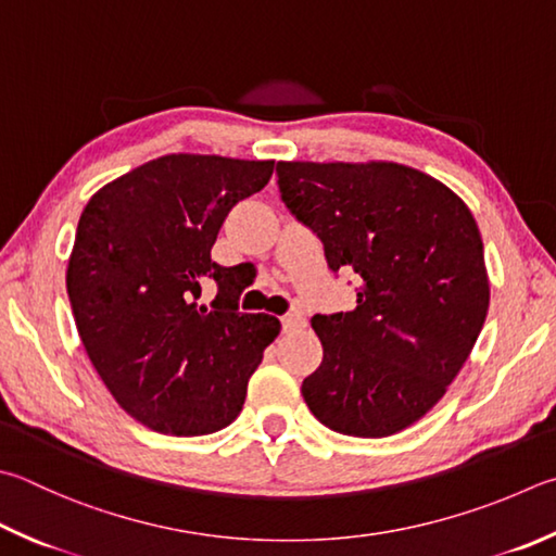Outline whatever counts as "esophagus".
<instances>
[{"mask_svg": "<svg viewBox=\"0 0 556 556\" xmlns=\"http://www.w3.org/2000/svg\"><path fill=\"white\" fill-rule=\"evenodd\" d=\"M306 326V318L301 316V313H287L285 318H281V328H285V332H294V330H301Z\"/></svg>", "mask_w": 556, "mask_h": 556, "instance_id": "34e87169", "label": "esophagus"}]
</instances>
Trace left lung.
Listing matches in <instances>:
<instances>
[{"instance_id": "8db88e82", "label": "left lung", "mask_w": 556, "mask_h": 556, "mask_svg": "<svg viewBox=\"0 0 556 556\" xmlns=\"http://www.w3.org/2000/svg\"><path fill=\"white\" fill-rule=\"evenodd\" d=\"M289 214L328 267L357 275V308L316 313L323 362L301 383L323 426L387 438L445 396L489 311L483 243L467 204L396 163H277Z\"/></svg>"}]
</instances>
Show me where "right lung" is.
I'll return each instance as SVG.
<instances>
[{
	"label": "right lung",
	"mask_w": 556,
	"mask_h": 556,
	"mask_svg": "<svg viewBox=\"0 0 556 556\" xmlns=\"http://www.w3.org/2000/svg\"><path fill=\"white\" fill-rule=\"evenodd\" d=\"M271 160L165 155L89 199L67 265V296L89 359L130 418L163 435L230 426L279 336L240 313L243 277L211 260L228 211L267 185ZM214 283L211 307L200 287Z\"/></svg>",
	"instance_id": "right-lung-1"
}]
</instances>
